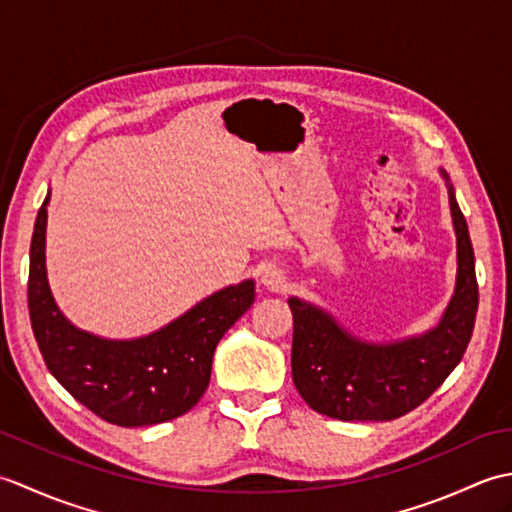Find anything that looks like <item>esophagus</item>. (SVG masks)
<instances>
[{"label": "esophagus", "mask_w": 512, "mask_h": 512, "mask_svg": "<svg viewBox=\"0 0 512 512\" xmlns=\"http://www.w3.org/2000/svg\"><path fill=\"white\" fill-rule=\"evenodd\" d=\"M259 281H262V286L268 288V290H281L286 286V277L277 268H266L262 273V279H259Z\"/></svg>", "instance_id": "34e87169"}]
</instances>
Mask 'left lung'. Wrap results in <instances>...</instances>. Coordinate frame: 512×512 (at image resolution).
<instances>
[{"mask_svg":"<svg viewBox=\"0 0 512 512\" xmlns=\"http://www.w3.org/2000/svg\"><path fill=\"white\" fill-rule=\"evenodd\" d=\"M449 191L458 244L453 295L436 328L398 341H365L345 330L328 310L290 297L292 380L308 405L336 420H394L422 405L466 352L477 312L475 255L449 173L440 169Z\"/></svg>","mask_w":512,"mask_h":512,"instance_id":"left-lung-1","label":"left lung"}]
</instances>
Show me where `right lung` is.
<instances>
[{
	"instance_id": "1",
	"label": "right lung",
	"mask_w": 512,
	"mask_h": 512,
	"mask_svg": "<svg viewBox=\"0 0 512 512\" xmlns=\"http://www.w3.org/2000/svg\"><path fill=\"white\" fill-rule=\"evenodd\" d=\"M50 191L30 242L28 310L50 374L96 416L118 427H147L182 416L209 387L215 347L253 306L255 281L213 292L178 319L138 339H105L59 310L46 273Z\"/></svg>"
}]
</instances>
